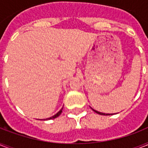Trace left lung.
I'll use <instances>...</instances> for the list:
<instances>
[{
  "label": "left lung",
  "mask_w": 148,
  "mask_h": 148,
  "mask_svg": "<svg viewBox=\"0 0 148 148\" xmlns=\"http://www.w3.org/2000/svg\"><path fill=\"white\" fill-rule=\"evenodd\" d=\"M92 110H94V111H95V112L97 113V114H101V115H112V114H104V113L99 112V111H97V110H95V109H93V108H92Z\"/></svg>",
  "instance_id": "obj_1"
}]
</instances>
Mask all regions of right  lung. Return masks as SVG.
Masks as SVG:
<instances>
[{"label":"right lung","mask_w":148,"mask_h":148,"mask_svg":"<svg viewBox=\"0 0 148 148\" xmlns=\"http://www.w3.org/2000/svg\"><path fill=\"white\" fill-rule=\"evenodd\" d=\"M63 108H64V107H63V108H61V109H60V110H59V111H58V112L57 113V114H54V115H53V116H52V117H49V118H47V119H41V120H44V121H46V120H51V119H54V118H56V117H58V116H59V115H60V114H61V112H62V110H63Z\"/></svg>","instance_id":"right-lung-1"}]
</instances>
